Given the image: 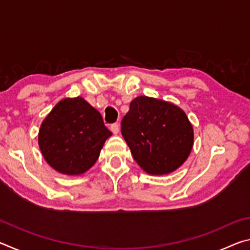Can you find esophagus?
<instances>
[{
    "mask_svg": "<svg viewBox=\"0 0 250 250\" xmlns=\"http://www.w3.org/2000/svg\"><path fill=\"white\" fill-rule=\"evenodd\" d=\"M110 130L112 131L113 134H118V133H119V130H120L119 124H112L111 125H110Z\"/></svg>",
    "mask_w": 250,
    "mask_h": 250,
    "instance_id": "34e87169",
    "label": "esophagus"
}]
</instances>
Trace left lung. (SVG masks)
Segmentation results:
<instances>
[{"label": "left lung", "instance_id": "8db88e82", "mask_svg": "<svg viewBox=\"0 0 250 250\" xmlns=\"http://www.w3.org/2000/svg\"><path fill=\"white\" fill-rule=\"evenodd\" d=\"M121 133L139 166L152 175L168 174L183 164L194 143L186 113L167 101L140 96L130 104Z\"/></svg>", "mask_w": 250, "mask_h": 250}]
</instances>
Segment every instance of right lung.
I'll use <instances>...</instances> for the list:
<instances>
[{"label": "right lung", "mask_w": 250, "mask_h": 250, "mask_svg": "<svg viewBox=\"0 0 250 250\" xmlns=\"http://www.w3.org/2000/svg\"><path fill=\"white\" fill-rule=\"evenodd\" d=\"M111 134L100 113L83 98H65L42 122L39 146L54 170L80 175L96 163Z\"/></svg>", "instance_id": "right-lung-1"}]
</instances>
